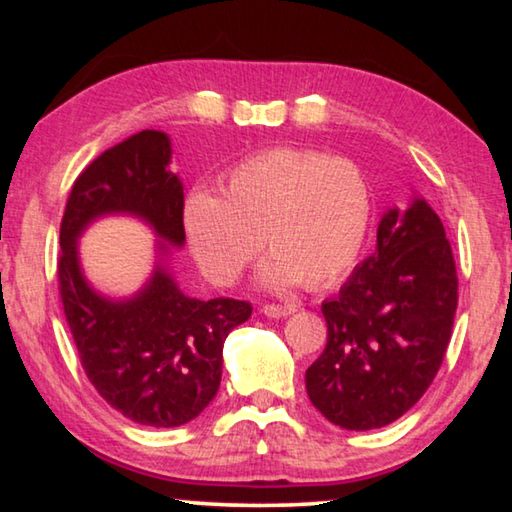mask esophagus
Instances as JSON below:
<instances>
[{
  "label": "esophagus",
  "instance_id": "obj_1",
  "mask_svg": "<svg viewBox=\"0 0 512 512\" xmlns=\"http://www.w3.org/2000/svg\"><path fill=\"white\" fill-rule=\"evenodd\" d=\"M296 311V305H264L262 314L268 318H287Z\"/></svg>",
  "mask_w": 512,
  "mask_h": 512
}]
</instances>
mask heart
<instances>
[{
  "label": "heart",
  "mask_w": 512,
  "mask_h": 512,
  "mask_svg": "<svg viewBox=\"0 0 512 512\" xmlns=\"http://www.w3.org/2000/svg\"><path fill=\"white\" fill-rule=\"evenodd\" d=\"M185 232L201 271L232 284L264 246L259 271L268 289L298 280L323 287L357 262L370 225L368 180L348 158L307 149H268L237 164L221 196L194 192Z\"/></svg>",
  "instance_id": "b5f03b06"
}]
</instances>
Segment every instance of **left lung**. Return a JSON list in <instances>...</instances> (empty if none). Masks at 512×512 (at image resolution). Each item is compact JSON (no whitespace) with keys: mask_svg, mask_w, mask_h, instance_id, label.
I'll list each match as a JSON object with an SVG mask.
<instances>
[{"mask_svg":"<svg viewBox=\"0 0 512 512\" xmlns=\"http://www.w3.org/2000/svg\"><path fill=\"white\" fill-rule=\"evenodd\" d=\"M458 277L424 198L388 210L377 248L323 302L327 345L305 375L311 404L350 431L395 422L427 393L452 339Z\"/></svg>","mask_w":512,"mask_h":512,"instance_id":"left-lung-1","label":"left lung"}]
</instances>
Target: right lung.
Instances as JSON below:
<instances>
[{
    "mask_svg": "<svg viewBox=\"0 0 512 512\" xmlns=\"http://www.w3.org/2000/svg\"><path fill=\"white\" fill-rule=\"evenodd\" d=\"M171 142L142 131L103 151L74 180L60 221L58 289L85 375L124 418L146 427H180L214 400L223 343L253 307L246 300L189 298L162 259L133 298L110 300L81 271L79 237L106 214L151 225L164 257L185 244V194L169 169Z\"/></svg>",
    "mask_w": 512,
    "mask_h": 512,
    "instance_id": "add662e5",
    "label": "right lung"
}]
</instances>
